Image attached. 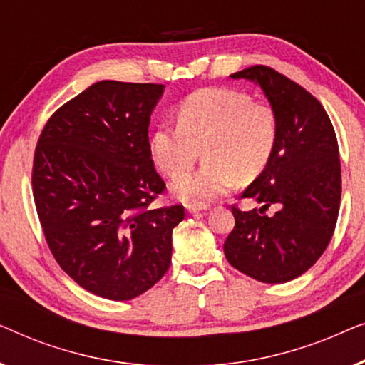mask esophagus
I'll use <instances>...</instances> for the list:
<instances>
[{"mask_svg": "<svg viewBox=\"0 0 365 365\" xmlns=\"http://www.w3.org/2000/svg\"><path fill=\"white\" fill-rule=\"evenodd\" d=\"M186 207H187V211L191 212V214H196L199 211H206L209 206H207V204H204V202H189Z\"/></svg>", "mask_w": 365, "mask_h": 365, "instance_id": "34e87169", "label": "esophagus"}]
</instances>
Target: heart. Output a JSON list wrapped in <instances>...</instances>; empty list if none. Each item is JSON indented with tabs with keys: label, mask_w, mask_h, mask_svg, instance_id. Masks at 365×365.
Returning a JSON list of instances; mask_svg holds the SVG:
<instances>
[{
	"label": "heart",
	"mask_w": 365,
	"mask_h": 365,
	"mask_svg": "<svg viewBox=\"0 0 365 365\" xmlns=\"http://www.w3.org/2000/svg\"><path fill=\"white\" fill-rule=\"evenodd\" d=\"M176 114L178 123L154 129L149 151L164 176L178 178L190 170L203 149L205 166L173 184L184 201L222 196L237 181H254L271 163L279 121L269 103L239 89L206 88L184 98Z\"/></svg>",
	"instance_id": "b5f03b06"
}]
</instances>
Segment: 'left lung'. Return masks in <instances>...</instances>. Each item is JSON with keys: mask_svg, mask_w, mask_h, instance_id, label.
Segmentation results:
<instances>
[{"mask_svg": "<svg viewBox=\"0 0 365 365\" xmlns=\"http://www.w3.org/2000/svg\"><path fill=\"white\" fill-rule=\"evenodd\" d=\"M231 78L262 88L277 114L279 139L269 166L241 194L262 207H231L236 226L224 254L256 281H292L317 262L336 229L342 191L336 131L322 104L276 69L257 64ZM269 205L276 215L267 216Z\"/></svg>", "mask_w": 365, "mask_h": 365, "instance_id": "1", "label": "left lung"}]
</instances>
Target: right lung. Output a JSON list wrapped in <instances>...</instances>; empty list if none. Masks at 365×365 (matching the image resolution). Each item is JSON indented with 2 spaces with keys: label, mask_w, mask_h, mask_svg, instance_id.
Instances as JSON below:
<instances>
[{
  "label": "right lung",
  "mask_w": 365,
  "mask_h": 365,
  "mask_svg": "<svg viewBox=\"0 0 365 365\" xmlns=\"http://www.w3.org/2000/svg\"><path fill=\"white\" fill-rule=\"evenodd\" d=\"M163 84L99 81L44 124L33 196L49 251L86 291L129 301L171 264L181 204L151 209L166 184L149 151V118Z\"/></svg>",
  "instance_id": "add662e5"
}]
</instances>
